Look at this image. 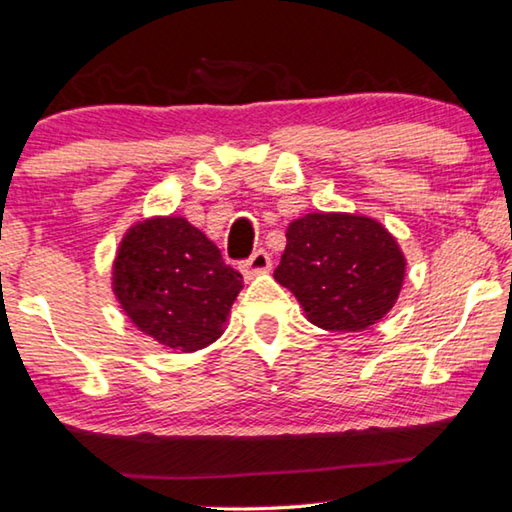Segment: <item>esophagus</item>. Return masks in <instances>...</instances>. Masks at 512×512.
Masks as SVG:
<instances>
[{
    "label": "esophagus",
    "instance_id": "obj_1",
    "mask_svg": "<svg viewBox=\"0 0 512 512\" xmlns=\"http://www.w3.org/2000/svg\"><path fill=\"white\" fill-rule=\"evenodd\" d=\"M270 267H272V263H270V256H267V251L258 249L251 254L249 261L242 263V274H245V279H251V277H256V274L270 272Z\"/></svg>",
    "mask_w": 512,
    "mask_h": 512
}]
</instances>
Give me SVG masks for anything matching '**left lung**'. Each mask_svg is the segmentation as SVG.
Returning <instances> with one entry per match:
<instances>
[{
    "instance_id": "obj_1",
    "label": "left lung",
    "mask_w": 512,
    "mask_h": 512,
    "mask_svg": "<svg viewBox=\"0 0 512 512\" xmlns=\"http://www.w3.org/2000/svg\"><path fill=\"white\" fill-rule=\"evenodd\" d=\"M407 258L396 235L359 212H306L286 229L274 279L329 332H364L398 302Z\"/></svg>"
}]
</instances>
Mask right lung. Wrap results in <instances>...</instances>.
<instances>
[{
    "label": "right lung",
    "mask_w": 512,
    "mask_h": 512,
    "mask_svg": "<svg viewBox=\"0 0 512 512\" xmlns=\"http://www.w3.org/2000/svg\"><path fill=\"white\" fill-rule=\"evenodd\" d=\"M242 277L183 215L137 219L116 247L112 293L128 320L162 348L196 352L229 325Z\"/></svg>",
    "instance_id": "obj_1"
}]
</instances>
